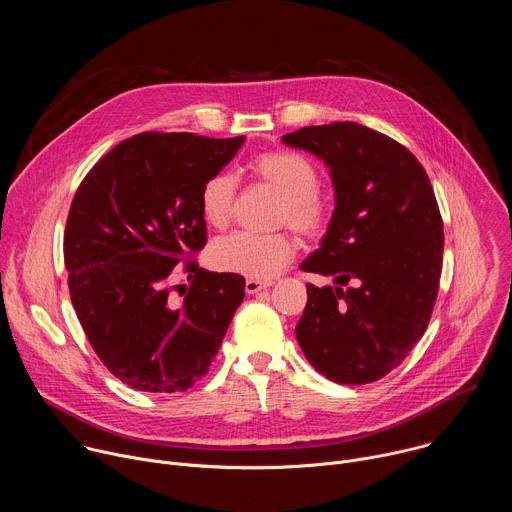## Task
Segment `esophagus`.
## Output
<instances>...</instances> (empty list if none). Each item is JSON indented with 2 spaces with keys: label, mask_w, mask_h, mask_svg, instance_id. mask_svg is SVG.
Here are the masks:
<instances>
[{
  "label": "esophagus",
  "mask_w": 512,
  "mask_h": 512,
  "mask_svg": "<svg viewBox=\"0 0 512 512\" xmlns=\"http://www.w3.org/2000/svg\"><path fill=\"white\" fill-rule=\"evenodd\" d=\"M269 285H271L269 281L247 279V281H245V291H247V294H257V291H261V289H265V287H269Z\"/></svg>",
  "instance_id": "34e87169"
}]
</instances>
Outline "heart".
Returning a JSON list of instances; mask_svg holds the SVG:
<instances>
[{
	"mask_svg": "<svg viewBox=\"0 0 512 512\" xmlns=\"http://www.w3.org/2000/svg\"><path fill=\"white\" fill-rule=\"evenodd\" d=\"M253 174L281 194L275 223L289 225L304 237H318L330 221V204L318 192L320 176L316 168L294 152H265L253 158ZM237 180L229 172L210 176L200 190V212L204 221L223 229L229 225ZM296 253V243L285 233L253 235L233 233L212 243L208 251L210 267L221 273L243 275L267 281L275 277Z\"/></svg>",
	"mask_w": 512,
	"mask_h": 512,
	"instance_id": "obj_1",
	"label": "heart"
}]
</instances>
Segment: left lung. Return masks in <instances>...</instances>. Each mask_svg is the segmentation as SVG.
Returning <instances> with one entry per match:
<instances>
[{"label": "left lung", "instance_id": "left-lung-1", "mask_svg": "<svg viewBox=\"0 0 512 512\" xmlns=\"http://www.w3.org/2000/svg\"><path fill=\"white\" fill-rule=\"evenodd\" d=\"M281 141L326 164L336 198L320 249L300 265L334 287L308 283L298 342L334 383L379 381L423 336L437 298L444 225L429 178L401 143L352 121Z\"/></svg>", "mask_w": 512, "mask_h": 512}]
</instances>
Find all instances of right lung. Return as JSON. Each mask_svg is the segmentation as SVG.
<instances>
[{"label": "right lung", "mask_w": 512, "mask_h": 512, "mask_svg": "<svg viewBox=\"0 0 512 512\" xmlns=\"http://www.w3.org/2000/svg\"><path fill=\"white\" fill-rule=\"evenodd\" d=\"M245 135L139 133L103 156L81 182L64 231L70 300L105 367L148 393H180L208 373L245 279L196 263L182 306L168 277L206 243L204 182L221 172Z\"/></svg>", "instance_id": "obj_1"}]
</instances>
